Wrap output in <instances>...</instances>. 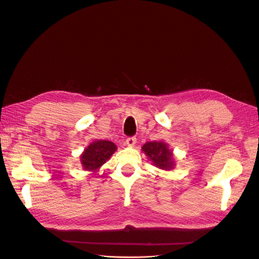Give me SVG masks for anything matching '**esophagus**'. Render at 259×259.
I'll list each match as a JSON object with an SVG mask.
<instances>
[{
  "label": "esophagus",
  "instance_id": "obj_1",
  "mask_svg": "<svg viewBox=\"0 0 259 259\" xmlns=\"http://www.w3.org/2000/svg\"><path fill=\"white\" fill-rule=\"evenodd\" d=\"M126 144H127L129 147L135 146V144H137V138H134V137L128 138V139L126 140Z\"/></svg>",
  "mask_w": 259,
  "mask_h": 259
}]
</instances>
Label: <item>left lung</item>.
<instances>
[{
    "label": "left lung",
    "instance_id": "8db88e82",
    "mask_svg": "<svg viewBox=\"0 0 259 259\" xmlns=\"http://www.w3.org/2000/svg\"><path fill=\"white\" fill-rule=\"evenodd\" d=\"M142 150L158 169L170 171L175 167V158L171 149L165 142H148Z\"/></svg>",
    "mask_w": 259,
    "mask_h": 259
}]
</instances>
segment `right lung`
Masks as SVG:
<instances>
[{
    "instance_id": "1",
    "label": "right lung",
    "mask_w": 259,
    "mask_h": 259,
    "mask_svg": "<svg viewBox=\"0 0 259 259\" xmlns=\"http://www.w3.org/2000/svg\"><path fill=\"white\" fill-rule=\"evenodd\" d=\"M116 145L110 141H94L80 154V165L86 171H98L116 151Z\"/></svg>"
}]
</instances>
